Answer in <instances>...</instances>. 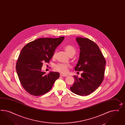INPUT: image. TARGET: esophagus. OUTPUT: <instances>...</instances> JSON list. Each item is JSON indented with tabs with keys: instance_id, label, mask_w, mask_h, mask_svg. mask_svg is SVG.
Wrapping results in <instances>:
<instances>
[{
	"instance_id": "1",
	"label": "esophagus",
	"mask_w": 125,
	"mask_h": 125,
	"mask_svg": "<svg viewBox=\"0 0 125 125\" xmlns=\"http://www.w3.org/2000/svg\"><path fill=\"white\" fill-rule=\"evenodd\" d=\"M60 76L61 77H67V75L64 74H62V73H61V74H60Z\"/></svg>"
}]
</instances>
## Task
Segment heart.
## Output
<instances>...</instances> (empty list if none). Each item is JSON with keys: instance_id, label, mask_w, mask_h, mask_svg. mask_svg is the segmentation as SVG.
<instances>
[{"instance_id": "1", "label": "heart", "mask_w": 125, "mask_h": 125, "mask_svg": "<svg viewBox=\"0 0 125 125\" xmlns=\"http://www.w3.org/2000/svg\"><path fill=\"white\" fill-rule=\"evenodd\" d=\"M64 50L66 52L69 56L71 55H74L76 50L74 47L70 45H68L64 46ZM56 52H55L53 55V57H55L56 56ZM69 66L67 64L63 63H58L56 64L54 66V69L57 71L61 72L62 73H66L68 70Z\"/></svg>"}]
</instances>
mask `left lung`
I'll return each mask as SVG.
<instances>
[{
	"label": "left lung",
	"instance_id": "8db88e82",
	"mask_svg": "<svg viewBox=\"0 0 125 125\" xmlns=\"http://www.w3.org/2000/svg\"><path fill=\"white\" fill-rule=\"evenodd\" d=\"M80 47L79 58L75 70L82 71L81 77L74 76L72 92L85 96L93 93L103 81L106 61L99 46L87 38L77 37Z\"/></svg>",
	"mask_w": 125,
	"mask_h": 125
}]
</instances>
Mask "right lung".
Segmentation results:
<instances>
[{"label": "right lung", "instance_id": "obj_1", "mask_svg": "<svg viewBox=\"0 0 125 125\" xmlns=\"http://www.w3.org/2000/svg\"><path fill=\"white\" fill-rule=\"evenodd\" d=\"M64 39L63 36L39 38L22 48L16 70L22 86L30 94L39 96L48 92L59 77L58 72H50L46 74L42 71V68L43 62H49L57 47Z\"/></svg>", "mask_w": 125, "mask_h": 125}]
</instances>
